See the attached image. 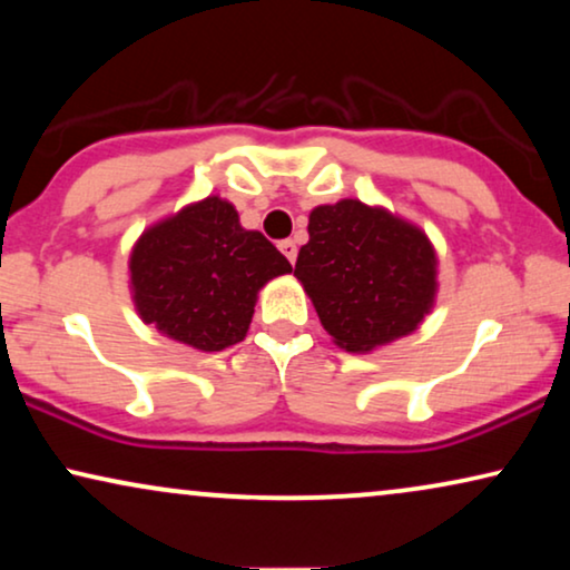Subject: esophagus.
<instances>
[{"label":"esophagus","mask_w":570,"mask_h":570,"mask_svg":"<svg viewBox=\"0 0 570 570\" xmlns=\"http://www.w3.org/2000/svg\"><path fill=\"white\" fill-rule=\"evenodd\" d=\"M279 252L285 254V259L291 262V264H295V256H298V246H295V240H291V238H285V240H279Z\"/></svg>","instance_id":"esophagus-1"}]
</instances>
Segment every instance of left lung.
I'll return each mask as SVG.
<instances>
[{"instance_id": "obj_1", "label": "left lung", "mask_w": 570, "mask_h": 570, "mask_svg": "<svg viewBox=\"0 0 570 570\" xmlns=\"http://www.w3.org/2000/svg\"><path fill=\"white\" fill-rule=\"evenodd\" d=\"M295 277L334 345L371 353L407 337L431 314L439 256L415 223L386 207L340 199L311 209Z\"/></svg>"}]
</instances>
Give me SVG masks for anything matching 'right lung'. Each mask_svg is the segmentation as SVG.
Wrapping results in <instances>:
<instances>
[{
  "instance_id": "1",
  "label": "right lung",
  "mask_w": 570,
  "mask_h": 570,
  "mask_svg": "<svg viewBox=\"0 0 570 570\" xmlns=\"http://www.w3.org/2000/svg\"><path fill=\"white\" fill-rule=\"evenodd\" d=\"M291 262L246 230L223 197L191 202L153 223L129 254V291L139 318L163 337L220 353L246 337L256 295Z\"/></svg>"
}]
</instances>
